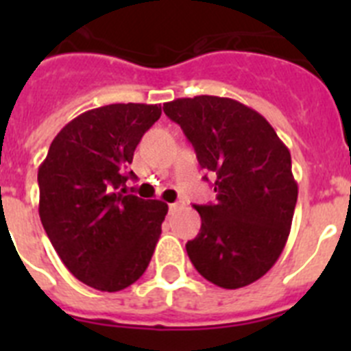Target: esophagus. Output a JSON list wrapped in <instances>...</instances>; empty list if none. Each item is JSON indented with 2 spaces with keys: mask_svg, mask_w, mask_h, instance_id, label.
Masks as SVG:
<instances>
[{
  "mask_svg": "<svg viewBox=\"0 0 351 351\" xmlns=\"http://www.w3.org/2000/svg\"><path fill=\"white\" fill-rule=\"evenodd\" d=\"M179 207V204H169V213H176Z\"/></svg>",
  "mask_w": 351,
  "mask_h": 351,
  "instance_id": "esophagus-1",
  "label": "esophagus"
}]
</instances>
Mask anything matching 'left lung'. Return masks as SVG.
<instances>
[{"label":"left lung","mask_w":351,"mask_h":351,"mask_svg":"<svg viewBox=\"0 0 351 351\" xmlns=\"http://www.w3.org/2000/svg\"><path fill=\"white\" fill-rule=\"evenodd\" d=\"M163 112L216 178V202L195 206L202 226L186 244L191 263L228 290L260 280L280 258L295 210L290 151L265 117L232 98H178Z\"/></svg>","instance_id":"left-lung-1"}]
</instances>
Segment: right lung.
Masks as SVG:
<instances>
[{
  "instance_id": "right-lung-1",
  "label": "right lung",
  "mask_w": 351,
  "mask_h": 351,
  "mask_svg": "<svg viewBox=\"0 0 351 351\" xmlns=\"http://www.w3.org/2000/svg\"><path fill=\"white\" fill-rule=\"evenodd\" d=\"M160 105L112 104L70 121L38 169L40 219L68 271L88 287L119 291L147 269L167 204L126 188L142 135Z\"/></svg>"
}]
</instances>
